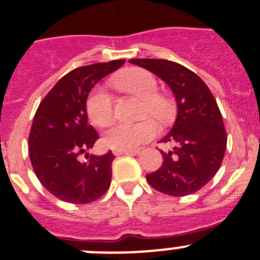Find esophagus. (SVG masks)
Masks as SVG:
<instances>
[{
  "instance_id": "34e87169",
  "label": "esophagus",
  "mask_w": 260,
  "mask_h": 260,
  "mask_svg": "<svg viewBox=\"0 0 260 260\" xmlns=\"http://www.w3.org/2000/svg\"><path fill=\"white\" fill-rule=\"evenodd\" d=\"M138 150H113V154L115 156H119V155H127V154H137Z\"/></svg>"
}]
</instances>
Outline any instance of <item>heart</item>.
<instances>
[{
	"label": "heart",
	"mask_w": 260,
	"mask_h": 260,
	"mask_svg": "<svg viewBox=\"0 0 260 260\" xmlns=\"http://www.w3.org/2000/svg\"><path fill=\"white\" fill-rule=\"evenodd\" d=\"M118 88L142 100V116H154L159 122L167 123L174 114L173 103L168 97L157 93V81L154 75L141 68L125 70L113 79ZM87 115L97 127L104 128L114 122V105L110 94L97 87L87 100ZM157 127L152 119L146 118L138 123H119L108 131L105 144L111 149L131 150L149 141L156 135Z\"/></svg>",
	"instance_id": "1"
}]
</instances>
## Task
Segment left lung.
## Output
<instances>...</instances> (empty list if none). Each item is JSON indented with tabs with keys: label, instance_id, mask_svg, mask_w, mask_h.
Segmentation results:
<instances>
[{
	"label": "left lung",
	"instance_id": "left-lung-1",
	"mask_svg": "<svg viewBox=\"0 0 260 260\" xmlns=\"http://www.w3.org/2000/svg\"><path fill=\"white\" fill-rule=\"evenodd\" d=\"M131 64L163 79L176 96L178 114L171 132L161 138L171 144L160 150L163 164L146 174L151 187L171 196L196 192L215 176L227 146L222 114L203 79L178 62L164 59H132Z\"/></svg>",
	"mask_w": 260,
	"mask_h": 260
}]
</instances>
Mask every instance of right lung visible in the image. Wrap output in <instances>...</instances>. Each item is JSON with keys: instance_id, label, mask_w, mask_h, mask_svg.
I'll list each match as a JSON object with an SVG mask.
<instances>
[{"instance_id": "add662e5", "label": "right lung", "mask_w": 260, "mask_h": 260, "mask_svg": "<svg viewBox=\"0 0 260 260\" xmlns=\"http://www.w3.org/2000/svg\"><path fill=\"white\" fill-rule=\"evenodd\" d=\"M125 60L77 68L64 75L36 111L29 133V156L37 178L53 196L67 203L88 204L108 191L113 152L78 156L92 149L99 135L87 123L89 91Z\"/></svg>"}]
</instances>
